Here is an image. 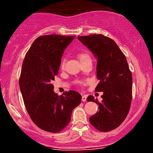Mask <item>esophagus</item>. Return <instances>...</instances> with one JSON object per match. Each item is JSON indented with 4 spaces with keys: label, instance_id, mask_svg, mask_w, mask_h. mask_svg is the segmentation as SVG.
Returning <instances> with one entry per match:
<instances>
[{
    "label": "esophagus",
    "instance_id": "esophagus-1",
    "mask_svg": "<svg viewBox=\"0 0 153 153\" xmlns=\"http://www.w3.org/2000/svg\"><path fill=\"white\" fill-rule=\"evenodd\" d=\"M87 100V96L86 95H82V101H86Z\"/></svg>",
    "mask_w": 153,
    "mask_h": 153
}]
</instances>
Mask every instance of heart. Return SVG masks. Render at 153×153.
I'll return each instance as SVG.
<instances>
[{"label": "heart", "instance_id": "heart-1", "mask_svg": "<svg viewBox=\"0 0 153 153\" xmlns=\"http://www.w3.org/2000/svg\"><path fill=\"white\" fill-rule=\"evenodd\" d=\"M78 59H80V62L85 60V59L91 58L90 55H89V54L88 53H86V52H81V53H79L78 54ZM64 64H65V60H64V59H62V62H61V64H60L61 67L64 66Z\"/></svg>", "mask_w": 153, "mask_h": 153}]
</instances>
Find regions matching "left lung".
<instances>
[{"label":"left lung","mask_w":153,"mask_h":153,"mask_svg":"<svg viewBox=\"0 0 153 153\" xmlns=\"http://www.w3.org/2000/svg\"><path fill=\"white\" fill-rule=\"evenodd\" d=\"M97 59L96 77L100 80L96 91H102L99 102L93 96L87 100L99 105V111L89 119L100 131L118 127L129 113L132 97V75L125 55L111 39L102 34L78 36Z\"/></svg>","instance_id":"left-lung-1"}]
</instances>
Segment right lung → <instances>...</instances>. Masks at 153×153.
<instances>
[{
	"label": "right lung",
	"mask_w": 153,
	"mask_h": 153,
	"mask_svg": "<svg viewBox=\"0 0 153 153\" xmlns=\"http://www.w3.org/2000/svg\"><path fill=\"white\" fill-rule=\"evenodd\" d=\"M75 36L50 34L34 40L22 64L19 86L26 111L43 130L57 133L70 123L81 95L70 91L58 96L52 84L58 74L61 57Z\"/></svg>",
	"instance_id": "obj_1"
}]
</instances>
